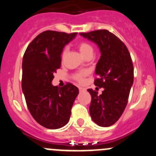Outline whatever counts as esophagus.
Masks as SVG:
<instances>
[{
  "mask_svg": "<svg viewBox=\"0 0 156 156\" xmlns=\"http://www.w3.org/2000/svg\"><path fill=\"white\" fill-rule=\"evenodd\" d=\"M79 90H80V92H83L86 90V89L83 87H79Z\"/></svg>",
  "mask_w": 156,
  "mask_h": 156,
  "instance_id": "esophagus-1",
  "label": "esophagus"
}]
</instances>
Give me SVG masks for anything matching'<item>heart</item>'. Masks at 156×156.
I'll return each mask as SVG.
<instances>
[{
	"label": "heart",
	"mask_w": 156,
	"mask_h": 156,
	"mask_svg": "<svg viewBox=\"0 0 156 156\" xmlns=\"http://www.w3.org/2000/svg\"><path fill=\"white\" fill-rule=\"evenodd\" d=\"M78 48H79L80 51L82 54L83 55L86 57L87 55L89 54H93V48L91 47V45L89 44L87 42H85V41H80L78 43ZM69 51V48L68 47H65L63 48L62 51V59H64L66 55H67ZM88 74V72L84 70V71H81L79 73H76L74 76L75 79L76 80L77 82H79L80 83H83L84 82L85 76Z\"/></svg>",
	"instance_id": "heart-1"
}]
</instances>
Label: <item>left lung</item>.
Segmentation results:
<instances>
[{"label":"left lung","instance_id":"obj_1","mask_svg":"<svg viewBox=\"0 0 156 156\" xmlns=\"http://www.w3.org/2000/svg\"><path fill=\"white\" fill-rule=\"evenodd\" d=\"M95 42L101 50L96 66L95 86L104 88L102 94L87 89L91 95L90 114L101 126H110L120 118L128 102L133 82V66L127 48L119 38L107 30L81 33Z\"/></svg>","mask_w":156,"mask_h":156}]
</instances>
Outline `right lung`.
<instances>
[{"label": "right lung", "mask_w": 156, "mask_h": 156, "mask_svg": "<svg viewBox=\"0 0 156 156\" xmlns=\"http://www.w3.org/2000/svg\"><path fill=\"white\" fill-rule=\"evenodd\" d=\"M76 33L47 30L33 40L23 58L22 88L27 108L39 124L58 129L69 122L79 94L70 83L58 88L51 84L54 73L61 67L62 51Z\"/></svg>", "instance_id": "add662e5"}]
</instances>
